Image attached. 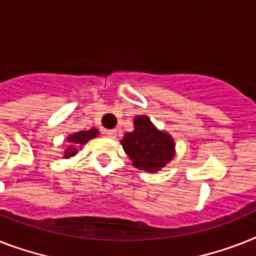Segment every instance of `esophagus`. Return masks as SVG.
Segmentation results:
<instances>
[{"label":"esophagus","instance_id":"obj_1","mask_svg":"<svg viewBox=\"0 0 256 256\" xmlns=\"http://www.w3.org/2000/svg\"><path fill=\"white\" fill-rule=\"evenodd\" d=\"M106 135L109 138H116L117 136V130H106Z\"/></svg>","mask_w":256,"mask_h":256}]
</instances>
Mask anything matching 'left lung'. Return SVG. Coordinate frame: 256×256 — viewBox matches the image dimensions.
Listing matches in <instances>:
<instances>
[{"label":"left lung","mask_w":256,"mask_h":256,"mask_svg":"<svg viewBox=\"0 0 256 256\" xmlns=\"http://www.w3.org/2000/svg\"><path fill=\"white\" fill-rule=\"evenodd\" d=\"M132 166L147 172H158L175 155V142L168 132L158 130L147 116L134 118V132L121 140Z\"/></svg>","instance_id":"1"}]
</instances>
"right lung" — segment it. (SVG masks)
Returning a JSON list of instances; mask_svg holds the SVG:
<instances>
[{"label": "right lung", "mask_w": 256, "mask_h": 256, "mask_svg": "<svg viewBox=\"0 0 256 256\" xmlns=\"http://www.w3.org/2000/svg\"><path fill=\"white\" fill-rule=\"evenodd\" d=\"M97 135H98V130L97 128H90L88 132H74V134H70L67 138L70 144H68L66 151H64V158L68 159L70 156H74L78 154V147L84 146L89 139L96 138Z\"/></svg>", "instance_id": "right-lung-1"}]
</instances>
